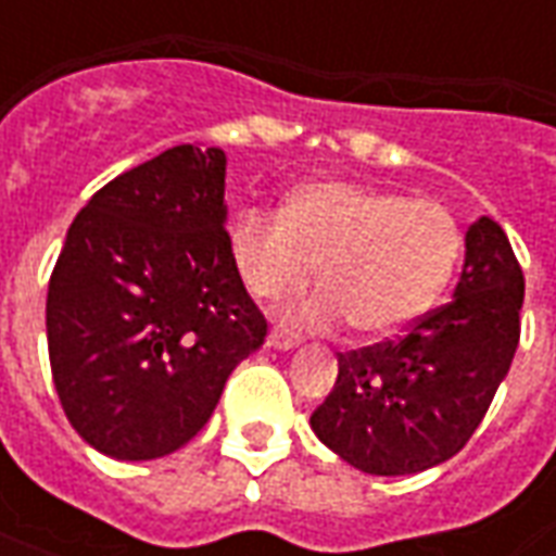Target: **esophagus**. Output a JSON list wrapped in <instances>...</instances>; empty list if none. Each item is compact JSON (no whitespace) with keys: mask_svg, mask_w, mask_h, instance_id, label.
<instances>
[{"mask_svg":"<svg viewBox=\"0 0 556 556\" xmlns=\"http://www.w3.org/2000/svg\"><path fill=\"white\" fill-rule=\"evenodd\" d=\"M267 345L277 351H291L298 349L301 342H298V337H289V333H282V330H270V337H267Z\"/></svg>","mask_w":556,"mask_h":556,"instance_id":"34e87169","label":"esophagus"}]
</instances>
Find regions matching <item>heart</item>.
Wrapping results in <instances>:
<instances>
[{
	"label": "heart",
	"mask_w": 556,
	"mask_h": 556,
	"mask_svg": "<svg viewBox=\"0 0 556 556\" xmlns=\"http://www.w3.org/2000/svg\"><path fill=\"white\" fill-rule=\"evenodd\" d=\"M229 253L247 289L262 298L298 289L318 265L321 286L277 306L298 330L354 321L363 337H396L441 298L462 253L453 214L349 181H313L286 211L243 207Z\"/></svg>",
	"instance_id": "b5f03b06"
}]
</instances>
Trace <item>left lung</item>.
<instances>
[{"label":"left lung","instance_id":"left-lung-1","mask_svg":"<svg viewBox=\"0 0 556 556\" xmlns=\"http://www.w3.org/2000/svg\"><path fill=\"white\" fill-rule=\"evenodd\" d=\"M521 303L525 274L509 238L479 217L465 235L453 301L396 342L339 354L337 384L309 417L318 441L372 477L450 462L513 366Z\"/></svg>","mask_w":556,"mask_h":556}]
</instances>
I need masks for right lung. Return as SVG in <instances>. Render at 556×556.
<instances>
[{
    "instance_id": "obj_1",
    "label": "right lung",
    "mask_w": 556,
    "mask_h": 556,
    "mask_svg": "<svg viewBox=\"0 0 556 556\" xmlns=\"http://www.w3.org/2000/svg\"><path fill=\"white\" fill-rule=\"evenodd\" d=\"M223 148L175 146L91 195L47 291L59 402L98 453L151 462L217 408L267 325L226 231Z\"/></svg>"
}]
</instances>
